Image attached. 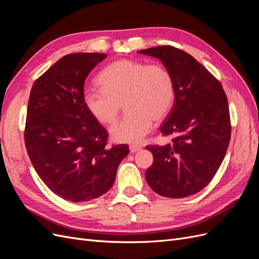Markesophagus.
<instances>
[{"mask_svg":"<svg viewBox=\"0 0 259 259\" xmlns=\"http://www.w3.org/2000/svg\"><path fill=\"white\" fill-rule=\"evenodd\" d=\"M130 150H131L132 153L138 152L139 150H142V146H139V145H131L130 146Z\"/></svg>","mask_w":259,"mask_h":259,"instance_id":"1","label":"esophagus"}]
</instances>
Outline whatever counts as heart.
<instances>
[{
  "instance_id": "heart-1",
  "label": "heart",
  "mask_w": 259,
  "mask_h": 259,
  "mask_svg": "<svg viewBox=\"0 0 259 259\" xmlns=\"http://www.w3.org/2000/svg\"><path fill=\"white\" fill-rule=\"evenodd\" d=\"M97 83L101 90H86L83 105L97 122L110 125L124 104L127 114L110 128L117 144H139L152 131L153 120L162 121L174 106V77L160 64L119 59L99 73Z\"/></svg>"
}]
</instances>
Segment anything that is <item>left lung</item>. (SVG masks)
<instances>
[{"label":"left lung","mask_w":259,"mask_h":259,"mask_svg":"<svg viewBox=\"0 0 259 259\" xmlns=\"http://www.w3.org/2000/svg\"><path fill=\"white\" fill-rule=\"evenodd\" d=\"M138 53L162 61L174 77L176 92L161 126L171 142L146 147L153 154L146 180L162 197H189L209 184L225 158L231 136L228 100L219 81L188 53L173 46Z\"/></svg>","instance_id":"left-lung-1"}]
</instances>
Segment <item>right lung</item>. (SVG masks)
Instances as JSON below:
<instances>
[{"instance_id":"obj_1","label":"right lung","mask_w":259,"mask_h":259,"mask_svg":"<svg viewBox=\"0 0 259 259\" xmlns=\"http://www.w3.org/2000/svg\"><path fill=\"white\" fill-rule=\"evenodd\" d=\"M106 57L100 53L66 55L31 89L27 152L44 184L67 201H90L106 193L130 152L127 145L106 146V128L83 105L85 79Z\"/></svg>"}]
</instances>
